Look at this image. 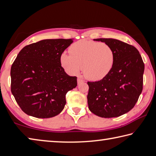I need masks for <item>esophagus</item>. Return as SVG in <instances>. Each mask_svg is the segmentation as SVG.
Segmentation results:
<instances>
[{
	"mask_svg": "<svg viewBox=\"0 0 156 156\" xmlns=\"http://www.w3.org/2000/svg\"><path fill=\"white\" fill-rule=\"evenodd\" d=\"M83 80H82V79H81V78H78L77 79V83L78 84H80V83H83Z\"/></svg>",
	"mask_w": 156,
	"mask_h": 156,
	"instance_id": "esophagus-1",
	"label": "esophagus"
}]
</instances>
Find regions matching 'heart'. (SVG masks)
I'll return each instance as SVG.
<instances>
[{"mask_svg":"<svg viewBox=\"0 0 156 156\" xmlns=\"http://www.w3.org/2000/svg\"><path fill=\"white\" fill-rule=\"evenodd\" d=\"M69 51L71 55L66 52L62 53L60 64L70 75H77L82 69L88 80L99 81L113 69L115 55L108 44L81 40L73 44Z\"/></svg>","mask_w":156,"mask_h":156,"instance_id":"b5f03b06","label":"heart"}]
</instances>
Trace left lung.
<instances>
[{"label":"left lung","instance_id":"1","mask_svg":"<svg viewBox=\"0 0 156 156\" xmlns=\"http://www.w3.org/2000/svg\"><path fill=\"white\" fill-rule=\"evenodd\" d=\"M94 40L111 46L115 62L105 78L88 82L89 110L102 118L118 117L130 111L138 101L143 90L144 64L134 46L113 38Z\"/></svg>","mask_w":156,"mask_h":156}]
</instances>
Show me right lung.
<instances>
[{
    "label": "right lung",
    "mask_w": 156,
    "mask_h": 156,
    "mask_svg": "<svg viewBox=\"0 0 156 156\" xmlns=\"http://www.w3.org/2000/svg\"><path fill=\"white\" fill-rule=\"evenodd\" d=\"M73 39H46L27 45L11 68V91L21 110L39 119L55 116L64 108L66 94L77 86L60 64Z\"/></svg>",
    "instance_id": "1"
}]
</instances>
